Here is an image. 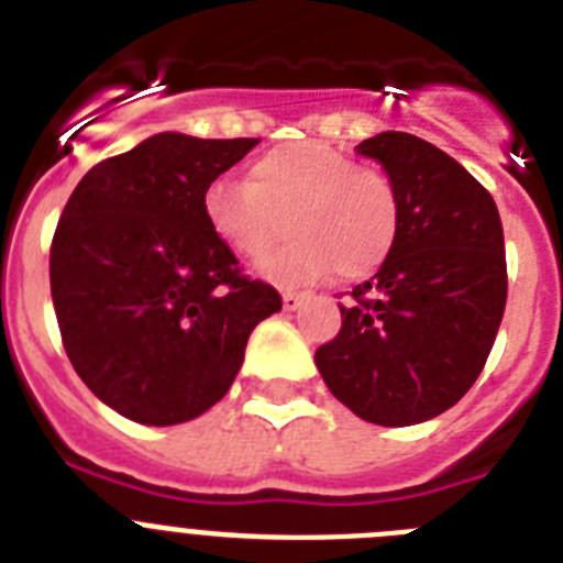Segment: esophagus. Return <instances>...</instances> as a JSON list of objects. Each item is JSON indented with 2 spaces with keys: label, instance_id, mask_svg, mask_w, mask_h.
I'll list each match as a JSON object with an SVG mask.
<instances>
[{
  "label": "esophagus",
  "instance_id": "obj_1",
  "mask_svg": "<svg viewBox=\"0 0 563 563\" xmlns=\"http://www.w3.org/2000/svg\"><path fill=\"white\" fill-rule=\"evenodd\" d=\"M307 292H296V290H285L282 292V305H285V310H298V307L305 305Z\"/></svg>",
  "mask_w": 563,
  "mask_h": 563
}]
</instances>
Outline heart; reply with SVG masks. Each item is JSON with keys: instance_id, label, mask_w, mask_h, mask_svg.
<instances>
[{"instance_id": "obj_1", "label": "heart", "mask_w": 563, "mask_h": 563, "mask_svg": "<svg viewBox=\"0 0 563 563\" xmlns=\"http://www.w3.org/2000/svg\"><path fill=\"white\" fill-rule=\"evenodd\" d=\"M213 236L236 256L258 258L282 233L290 242L262 262L282 285H305L338 271L369 276L386 262L400 231V200L386 172L355 166L350 154L321 141H292L251 163L247 180L220 174L202 191Z\"/></svg>"}]
</instances>
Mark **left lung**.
I'll return each instance as SVG.
<instances>
[{
	"mask_svg": "<svg viewBox=\"0 0 563 563\" xmlns=\"http://www.w3.org/2000/svg\"><path fill=\"white\" fill-rule=\"evenodd\" d=\"M357 152L395 183L400 231L380 271L341 305V330L318 346L316 366L361 420L415 426L460 402L494 350L505 233L487 188L434 143L380 132Z\"/></svg>",
	"mask_w": 563,
	"mask_h": 563,
	"instance_id": "8db88e82",
	"label": "left lung"
}]
</instances>
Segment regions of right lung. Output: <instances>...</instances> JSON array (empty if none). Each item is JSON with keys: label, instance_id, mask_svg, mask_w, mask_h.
I'll return each instance as SVG.
<instances>
[{"label": "right lung", "instance_id": "1", "mask_svg": "<svg viewBox=\"0 0 563 563\" xmlns=\"http://www.w3.org/2000/svg\"><path fill=\"white\" fill-rule=\"evenodd\" d=\"M256 137L161 132L89 168L49 245V292L73 369L109 409L177 426L231 389L247 338L282 310L202 213L208 180Z\"/></svg>", "mask_w": 563, "mask_h": 563}]
</instances>
